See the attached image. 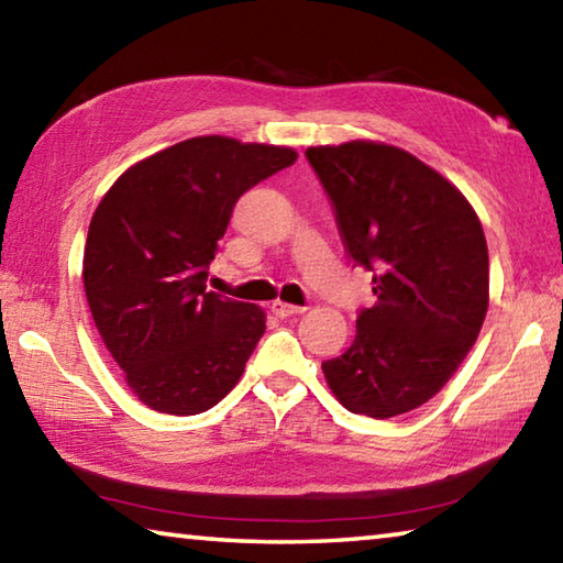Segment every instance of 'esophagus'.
I'll return each mask as SVG.
<instances>
[{"label": "esophagus", "mask_w": 563, "mask_h": 563, "mask_svg": "<svg viewBox=\"0 0 563 563\" xmlns=\"http://www.w3.org/2000/svg\"><path fill=\"white\" fill-rule=\"evenodd\" d=\"M271 310H273V316H275V318H290V316H298V312H302L305 308H300V305L283 302V300H273Z\"/></svg>", "instance_id": "esophagus-1"}]
</instances>
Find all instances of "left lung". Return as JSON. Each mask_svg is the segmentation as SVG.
Returning <instances> with one entry per match:
<instances>
[{
  "instance_id": "left-lung-1",
  "label": "left lung",
  "mask_w": 563,
  "mask_h": 563,
  "mask_svg": "<svg viewBox=\"0 0 563 563\" xmlns=\"http://www.w3.org/2000/svg\"><path fill=\"white\" fill-rule=\"evenodd\" d=\"M328 190L345 251L373 271L377 302L357 335L322 362L332 395L387 419L432 399L479 335L489 308L487 238L442 174L379 141L305 151Z\"/></svg>"
}]
</instances>
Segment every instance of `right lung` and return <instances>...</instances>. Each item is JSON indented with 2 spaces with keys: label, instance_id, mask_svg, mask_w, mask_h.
<instances>
[{
  "label": "right lung",
  "instance_id": "1",
  "mask_svg": "<svg viewBox=\"0 0 563 563\" xmlns=\"http://www.w3.org/2000/svg\"><path fill=\"white\" fill-rule=\"evenodd\" d=\"M295 158L288 146L196 136L133 164L101 198L84 290L103 345L146 407L206 412L241 379L265 312L206 290L208 265L238 198Z\"/></svg>",
  "mask_w": 563,
  "mask_h": 563
}]
</instances>
